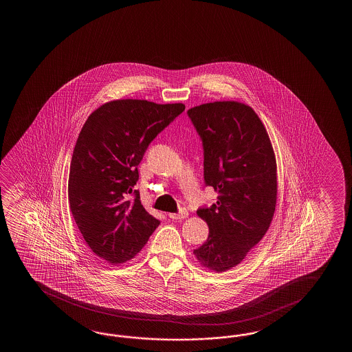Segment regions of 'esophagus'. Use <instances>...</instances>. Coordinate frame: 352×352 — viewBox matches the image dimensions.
<instances>
[{
    "label": "esophagus",
    "instance_id": "1",
    "mask_svg": "<svg viewBox=\"0 0 352 352\" xmlns=\"http://www.w3.org/2000/svg\"><path fill=\"white\" fill-rule=\"evenodd\" d=\"M168 217H171L173 220H181V219L188 217V211L186 208H181L179 212H171V214H168Z\"/></svg>",
    "mask_w": 352,
    "mask_h": 352
}]
</instances>
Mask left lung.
Returning <instances> with one entry per match:
<instances>
[{
  "label": "left lung",
  "mask_w": 352,
  "mask_h": 352,
  "mask_svg": "<svg viewBox=\"0 0 352 352\" xmlns=\"http://www.w3.org/2000/svg\"><path fill=\"white\" fill-rule=\"evenodd\" d=\"M204 150L205 186L217 202L197 209L209 236L194 254L205 268L238 265L270 228L277 202V165L262 120L249 105L214 102L187 111Z\"/></svg>",
  "instance_id": "obj_1"
}]
</instances>
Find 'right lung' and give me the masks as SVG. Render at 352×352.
Returning <instances> with one entry per match:
<instances>
[{
    "label": "right lung",
    "mask_w": 352,
    "mask_h": 352,
    "mask_svg": "<svg viewBox=\"0 0 352 352\" xmlns=\"http://www.w3.org/2000/svg\"><path fill=\"white\" fill-rule=\"evenodd\" d=\"M185 105L120 99L99 107L84 123L70 164L67 194L82 238L113 264L132 259L160 221L135 190L138 165L150 143ZM132 194L135 199L128 201Z\"/></svg>",
    "instance_id": "1"
}]
</instances>
